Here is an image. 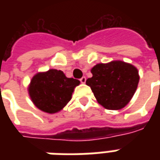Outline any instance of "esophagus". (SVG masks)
Returning a JSON list of instances; mask_svg holds the SVG:
<instances>
[{
    "label": "esophagus",
    "mask_w": 160,
    "mask_h": 160,
    "mask_svg": "<svg viewBox=\"0 0 160 160\" xmlns=\"http://www.w3.org/2000/svg\"><path fill=\"white\" fill-rule=\"evenodd\" d=\"M86 80H87V79H86V77H82V78H80V81L82 84L86 83Z\"/></svg>",
    "instance_id": "34e87169"
}]
</instances>
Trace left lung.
Listing matches in <instances>:
<instances>
[{
    "instance_id": "obj_1",
    "label": "left lung",
    "mask_w": 160,
    "mask_h": 160,
    "mask_svg": "<svg viewBox=\"0 0 160 160\" xmlns=\"http://www.w3.org/2000/svg\"><path fill=\"white\" fill-rule=\"evenodd\" d=\"M92 78L86 81L98 102L108 110H120L134 96L139 83V73L131 64L114 61L94 66Z\"/></svg>"
}]
</instances>
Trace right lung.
Instances as JSON below:
<instances>
[{
    "label": "right lung",
    "instance_id": "obj_1",
    "mask_svg": "<svg viewBox=\"0 0 160 160\" xmlns=\"http://www.w3.org/2000/svg\"><path fill=\"white\" fill-rule=\"evenodd\" d=\"M80 80L67 78L62 71L50 69L33 77L29 94L37 107L47 113L61 111L71 99L74 87Z\"/></svg>",
    "mask_w": 160,
    "mask_h": 160
}]
</instances>
